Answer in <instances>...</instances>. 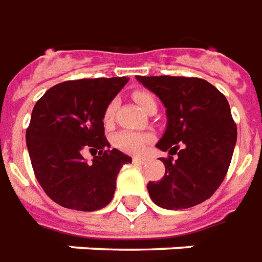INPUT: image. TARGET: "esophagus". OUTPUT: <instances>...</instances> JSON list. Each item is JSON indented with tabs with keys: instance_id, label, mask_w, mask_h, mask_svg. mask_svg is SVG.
I'll return each instance as SVG.
<instances>
[{
	"instance_id": "1",
	"label": "esophagus",
	"mask_w": 262,
	"mask_h": 262,
	"mask_svg": "<svg viewBox=\"0 0 262 262\" xmlns=\"http://www.w3.org/2000/svg\"><path fill=\"white\" fill-rule=\"evenodd\" d=\"M133 161H134L135 164H140V165H144V164L148 161V160H147L145 157H134V158H133Z\"/></svg>"
}]
</instances>
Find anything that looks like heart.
<instances>
[{
  "instance_id": "1",
  "label": "heart",
  "mask_w": 262,
  "mask_h": 262,
  "mask_svg": "<svg viewBox=\"0 0 262 262\" xmlns=\"http://www.w3.org/2000/svg\"><path fill=\"white\" fill-rule=\"evenodd\" d=\"M133 98H134L135 102L144 111L155 104L154 97L149 93H147V91H135L133 94ZM115 108H117L115 101H111L107 105L105 111H104V122L105 124H111L113 122ZM149 141H151L149 135L141 134V133H133V131H122L120 134H117V137L114 138L115 147L121 149V151H124V152H128V154H141Z\"/></svg>"
}]
</instances>
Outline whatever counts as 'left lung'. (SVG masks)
<instances>
[{"instance_id":"8db88e82","label":"left lung","mask_w":262,"mask_h":262,"mask_svg":"<svg viewBox=\"0 0 262 262\" xmlns=\"http://www.w3.org/2000/svg\"><path fill=\"white\" fill-rule=\"evenodd\" d=\"M167 108V128L157 148L178 158H162L165 176L149 181V196L167 210L189 208L208 200L224 181L237 142L230 104L201 78L137 77ZM183 142L179 149L178 143Z\"/></svg>"}]
</instances>
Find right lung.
I'll return each mask as SVG.
<instances>
[{
  "label": "right lung",
  "mask_w": 262,
  "mask_h": 262,
  "mask_svg": "<svg viewBox=\"0 0 262 262\" xmlns=\"http://www.w3.org/2000/svg\"><path fill=\"white\" fill-rule=\"evenodd\" d=\"M127 82V77L66 81L51 86L34 105L27 148L38 183L54 203L97 211L113 200L117 176L133 160L110 149L102 120ZM85 150L96 155L93 163L83 160Z\"/></svg>",
  "instance_id": "1"
}]
</instances>
